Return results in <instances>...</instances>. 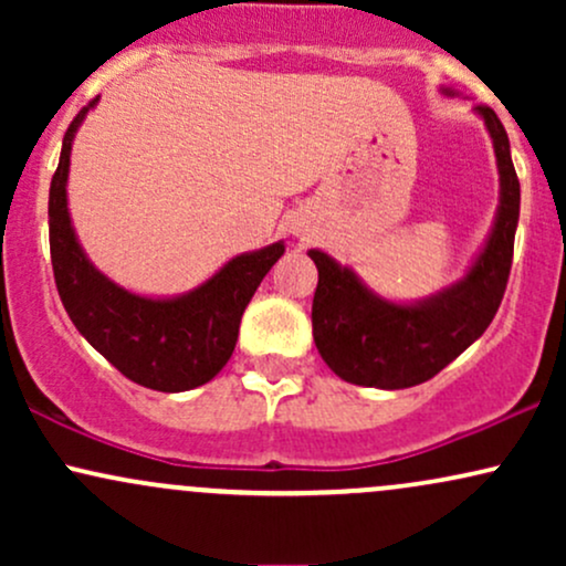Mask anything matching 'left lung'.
Wrapping results in <instances>:
<instances>
[{
	"mask_svg": "<svg viewBox=\"0 0 566 566\" xmlns=\"http://www.w3.org/2000/svg\"><path fill=\"white\" fill-rule=\"evenodd\" d=\"M441 93L458 95V90L441 87ZM473 114L484 122L495 148L500 201L492 229L463 279L420 301H388L369 290L350 265L308 250L319 271L311 308L314 343L327 367L346 382L396 391L431 380L495 319L511 274L522 193L497 114L490 106H476Z\"/></svg>",
	"mask_w": 566,
	"mask_h": 566,
	"instance_id": "obj_1",
	"label": "left lung"
}]
</instances>
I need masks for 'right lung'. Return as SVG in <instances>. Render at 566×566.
Masks as SVG:
<instances>
[{
    "label": "right lung",
    "instance_id": "add662e5",
    "mask_svg": "<svg viewBox=\"0 0 566 566\" xmlns=\"http://www.w3.org/2000/svg\"><path fill=\"white\" fill-rule=\"evenodd\" d=\"M95 103L97 97L63 135L61 161L50 184V255L57 295L84 340L125 378L154 391H191L216 378L231 359L247 303L284 255V242L231 258L207 282L180 295H138L112 282L80 244L66 193L71 146Z\"/></svg>",
    "mask_w": 566,
    "mask_h": 566
}]
</instances>
